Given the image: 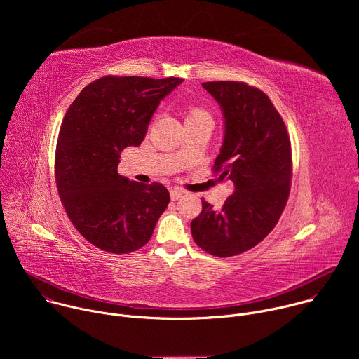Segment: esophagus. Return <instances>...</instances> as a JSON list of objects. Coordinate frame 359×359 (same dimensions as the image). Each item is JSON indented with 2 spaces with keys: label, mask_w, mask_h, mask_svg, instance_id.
I'll return each instance as SVG.
<instances>
[{
  "label": "esophagus",
  "mask_w": 359,
  "mask_h": 359,
  "mask_svg": "<svg viewBox=\"0 0 359 359\" xmlns=\"http://www.w3.org/2000/svg\"><path fill=\"white\" fill-rule=\"evenodd\" d=\"M184 193H186L184 190H182V189H179V187H175V189L170 190V198H172L173 201H175V200H179Z\"/></svg>",
  "instance_id": "esophagus-1"
}]
</instances>
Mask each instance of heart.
Instances as JSON below:
<instances>
[{
  "mask_svg": "<svg viewBox=\"0 0 359 359\" xmlns=\"http://www.w3.org/2000/svg\"><path fill=\"white\" fill-rule=\"evenodd\" d=\"M184 119H186V123H190V122H213V116L212 114L204 109L198 105H189L186 108V114H184Z\"/></svg>",
  "mask_w": 359,
  "mask_h": 359,
  "instance_id": "b5f03b06",
  "label": "heart"
}]
</instances>
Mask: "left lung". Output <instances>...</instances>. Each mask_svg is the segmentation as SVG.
<instances>
[{
	"instance_id": "obj_1",
	"label": "left lung",
	"mask_w": 359,
	"mask_h": 359,
	"mask_svg": "<svg viewBox=\"0 0 359 359\" xmlns=\"http://www.w3.org/2000/svg\"><path fill=\"white\" fill-rule=\"evenodd\" d=\"M220 105L224 137L215 172L234 193L222 209L203 200L191 222L196 244L216 257H231L259 244L277 224L290 193L292 161L285 125L270 97L243 82H204Z\"/></svg>"
}]
</instances>
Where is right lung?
Listing matches in <instances>:
<instances>
[{"label": "right lung", "mask_w": 359, "mask_h": 359, "mask_svg": "<svg viewBox=\"0 0 359 359\" xmlns=\"http://www.w3.org/2000/svg\"><path fill=\"white\" fill-rule=\"evenodd\" d=\"M182 78L104 76L85 86L61 125L55 179L75 229L97 248L128 254L143 247L170 201L161 183L118 173L121 153L139 146L147 125Z\"/></svg>", "instance_id": "add662e5"}]
</instances>
